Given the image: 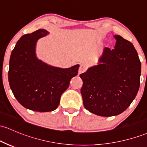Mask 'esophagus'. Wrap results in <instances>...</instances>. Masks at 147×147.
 I'll return each instance as SVG.
<instances>
[{
    "label": "esophagus",
    "mask_w": 147,
    "mask_h": 147,
    "mask_svg": "<svg viewBox=\"0 0 147 147\" xmlns=\"http://www.w3.org/2000/svg\"><path fill=\"white\" fill-rule=\"evenodd\" d=\"M86 70V66L84 64H81L80 66V68H79V74L83 73L84 72H85Z\"/></svg>",
    "instance_id": "1"
}]
</instances>
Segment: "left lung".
I'll list each match as a JSON object with an SVG mask.
<instances>
[{"instance_id": "1", "label": "left lung", "mask_w": 147, "mask_h": 147, "mask_svg": "<svg viewBox=\"0 0 147 147\" xmlns=\"http://www.w3.org/2000/svg\"><path fill=\"white\" fill-rule=\"evenodd\" d=\"M114 49L105 47L98 65L80 75L84 106L101 117L119 115L135 99L140 84L141 63L128 40L114 35Z\"/></svg>"}]
</instances>
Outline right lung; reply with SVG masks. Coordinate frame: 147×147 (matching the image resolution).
<instances>
[{
  "mask_svg": "<svg viewBox=\"0 0 147 147\" xmlns=\"http://www.w3.org/2000/svg\"><path fill=\"white\" fill-rule=\"evenodd\" d=\"M49 33L39 29L23 35L11 54L8 80L17 101L24 107L40 112L55 110L62 93L71 79L78 73L80 65L60 68L48 65L35 55L36 42Z\"/></svg>",
  "mask_w": 147,
  "mask_h": 147,
  "instance_id": "right-lung-1",
  "label": "right lung"
}]
</instances>
